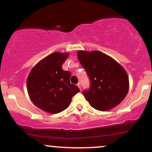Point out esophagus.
Segmentation results:
<instances>
[{"mask_svg":"<svg viewBox=\"0 0 152 152\" xmlns=\"http://www.w3.org/2000/svg\"><path fill=\"white\" fill-rule=\"evenodd\" d=\"M77 86L80 88V89H81V84H80V83H77Z\"/></svg>","mask_w":152,"mask_h":152,"instance_id":"34e87169","label":"esophagus"}]
</instances>
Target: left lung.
Wrapping results in <instances>:
<instances>
[{"mask_svg": "<svg viewBox=\"0 0 152 152\" xmlns=\"http://www.w3.org/2000/svg\"><path fill=\"white\" fill-rule=\"evenodd\" d=\"M78 58L90 80L83 94L92 107L107 111L117 106L129 91V78L121 65L106 54L79 50Z\"/></svg>", "mask_w": 152, "mask_h": 152, "instance_id": "1", "label": "left lung"}]
</instances>
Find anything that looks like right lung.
<instances>
[{
    "instance_id": "right-lung-1",
    "label": "right lung",
    "mask_w": 152,
    "mask_h": 152,
    "mask_svg": "<svg viewBox=\"0 0 152 152\" xmlns=\"http://www.w3.org/2000/svg\"><path fill=\"white\" fill-rule=\"evenodd\" d=\"M67 58V53L50 54L33 68L28 77L27 89L31 101L50 114L65 110L80 91L70 83V72L62 69Z\"/></svg>"
}]
</instances>
